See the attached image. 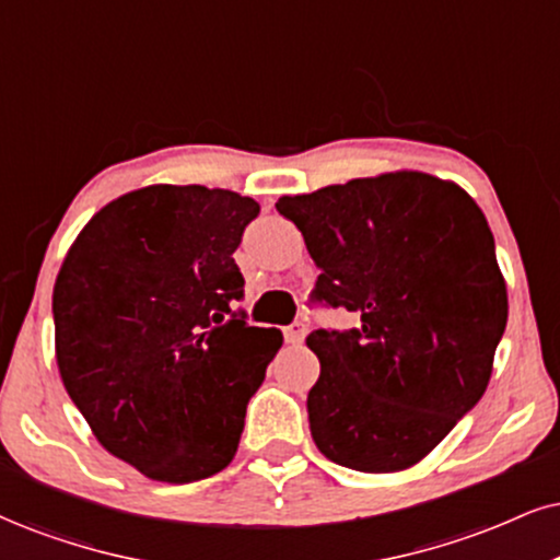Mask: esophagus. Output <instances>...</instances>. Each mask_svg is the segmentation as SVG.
<instances>
[{"instance_id":"obj_1","label":"esophagus","mask_w":560,"mask_h":560,"mask_svg":"<svg viewBox=\"0 0 560 560\" xmlns=\"http://www.w3.org/2000/svg\"><path fill=\"white\" fill-rule=\"evenodd\" d=\"M282 332H285V342H291V345H301L303 340H306L308 324L303 322V319H295L293 324H288V327L282 329Z\"/></svg>"}]
</instances>
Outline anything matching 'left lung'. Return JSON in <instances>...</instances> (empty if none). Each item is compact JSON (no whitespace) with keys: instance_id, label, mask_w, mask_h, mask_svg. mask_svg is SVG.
<instances>
[{"instance_id":"left-lung-1","label":"left lung","mask_w":560,"mask_h":560,"mask_svg":"<svg viewBox=\"0 0 560 560\" xmlns=\"http://www.w3.org/2000/svg\"><path fill=\"white\" fill-rule=\"evenodd\" d=\"M322 269L312 301L361 316L306 337L314 444L361 472L416 465L478 405L506 329L493 233L457 184L420 171L280 197Z\"/></svg>"}]
</instances>
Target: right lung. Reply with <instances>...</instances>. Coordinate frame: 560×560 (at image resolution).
Returning a JSON list of instances; mask_svg holds the SVG:
<instances>
[{"instance_id":"obj_1","label":"right lung","mask_w":560,"mask_h":560,"mask_svg":"<svg viewBox=\"0 0 560 560\" xmlns=\"http://www.w3.org/2000/svg\"><path fill=\"white\" fill-rule=\"evenodd\" d=\"M259 215L252 197L144 186L108 202L67 252L54 285L67 395L114 457L161 482L231 465L246 405L282 345L233 301V259Z\"/></svg>"}]
</instances>
